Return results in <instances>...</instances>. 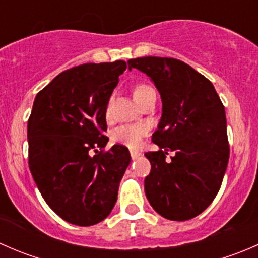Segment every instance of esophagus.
I'll return each instance as SVG.
<instances>
[{"label": "esophagus", "instance_id": "1", "mask_svg": "<svg viewBox=\"0 0 258 258\" xmlns=\"http://www.w3.org/2000/svg\"><path fill=\"white\" fill-rule=\"evenodd\" d=\"M140 155H141V153H140L139 151H131V157H132V160H136V158L139 157Z\"/></svg>", "mask_w": 258, "mask_h": 258}]
</instances>
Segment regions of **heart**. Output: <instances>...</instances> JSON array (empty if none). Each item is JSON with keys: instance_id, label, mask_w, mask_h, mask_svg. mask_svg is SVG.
<instances>
[{"instance_id": "heart-1", "label": "heart", "mask_w": 258, "mask_h": 258, "mask_svg": "<svg viewBox=\"0 0 258 258\" xmlns=\"http://www.w3.org/2000/svg\"><path fill=\"white\" fill-rule=\"evenodd\" d=\"M150 91H152V88L148 85H144V83L137 85L132 92L136 102H139ZM148 130L150 127L146 123L122 124L112 132V141L116 144L127 146L130 148H136L141 145L142 139L148 134Z\"/></svg>"}]
</instances>
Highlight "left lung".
<instances>
[{"mask_svg":"<svg viewBox=\"0 0 258 258\" xmlns=\"http://www.w3.org/2000/svg\"><path fill=\"white\" fill-rule=\"evenodd\" d=\"M128 69L145 72L162 98V117L146 152L151 172L145 192L162 217L186 221L212 204L220 191L228 157L225 106L204 75L172 57H139ZM173 152L171 160L165 156Z\"/></svg>","mask_w":258,"mask_h":258,"instance_id":"1","label":"left lung"}]
</instances>
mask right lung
<instances>
[{
    "instance_id": "obj_1",
    "label": "right lung",
    "mask_w": 258,
    "mask_h": 258,
    "mask_svg": "<svg viewBox=\"0 0 258 258\" xmlns=\"http://www.w3.org/2000/svg\"><path fill=\"white\" fill-rule=\"evenodd\" d=\"M126 67L124 61L72 67L33 102L27 124L30 171L46 204L72 225L92 226L110 215L131 162L124 146L103 150L106 110Z\"/></svg>"
}]
</instances>
